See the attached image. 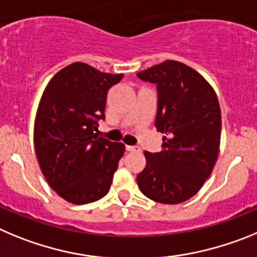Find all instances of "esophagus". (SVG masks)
I'll use <instances>...</instances> for the list:
<instances>
[{
    "label": "esophagus",
    "instance_id": "obj_1",
    "mask_svg": "<svg viewBox=\"0 0 257 257\" xmlns=\"http://www.w3.org/2000/svg\"><path fill=\"white\" fill-rule=\"evenodd\" d=\"M125 150H126V151H129V152L140 151V147H138V146H129V145H126L125 146Z\"/></svg>",
    "mask_w": 257,
    "mask_h": 257
}]
</instances>
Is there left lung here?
<instances>
[{"mask_svg": "<svg viewBox=\"0 0 257 257\" xmlns=\"http://www.w3.org/2000/svg\"><path fill=\"white\" fill-rule=\"evenodd\" d=\"M137 77L156 84L155 126L165 134L160 152H145L147 163L137 175L138 187L156 202H184L200 191L218 159V97L201 74L174 60L140 71Z\"/></svg>", "mask_w": 257, "mask_h": 257, "instance_id": "left-lung-1", "label": "left lung"}]
</instances>
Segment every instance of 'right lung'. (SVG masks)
<instances>
[{
  "label": "right lung",
  "mask_w": 257,
  "mask_h": 257,
  "mask_svg": "<svg viewBox=\"0 0 257 257\" xmlns=\"http://www.w3.org/2000/svg\"><path fill=\"white\" fill-rule=\"evenodd\" d=\"M121 78L74 62L43 92L34 123L37 159L51 188L68 202H93L110 189L125 147L94 132L105 119L107 91Z\"/></svg>",
  "instance_id": "obj_1"
}]
</instances>
